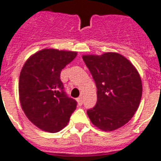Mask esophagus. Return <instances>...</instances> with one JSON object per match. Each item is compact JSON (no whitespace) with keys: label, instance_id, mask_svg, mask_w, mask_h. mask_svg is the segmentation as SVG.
I'll use <instances>...</instances> for the list:
<instances>
[{"label":"esophagus","instance_id":"1","mask_svg":"<svg viewBox=\"0 0 161 161\" xmlns=\"http://www.w3.org/2000/svg\"><path fill=\"white\" fill-rule=\"evenodd\" d=\"M77 103H78V105H81L83 104V99H82V97H79V98H77Z\"/></svg>","mask_w":161,"mask_h":161}]
</instances>
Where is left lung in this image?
Masks as SVG:
<instances>
[{
    "label": "left lung",
    "mask_w": 161,
    "mask_h": 161,
    "mask_svg": "<svg viewBox=\"0 0 161 161\" xmlns=\"http://www.w3.org/2000/svg\"><path fill=\"white\" fill-rule=\"evenodd\" d=\"M82 58L97 86V103L87 111L92 124L103 131L119 129L133 118L140 105L142 84L137 69L116 52L84 55Z\"/></svg>",
    "instance_id": "left-lung-1"
}]
</instances>
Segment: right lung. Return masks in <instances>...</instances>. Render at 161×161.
<instances>
[{"label":"right lung","mask_w":161,"mask_h":161,"mask_svg":"<svg viewBox=\"0 0 161 161\" xmlns=\"http://www.w3.org/2000/svg\"><path fill=\"white\" fill-rule=\"evenodd\" d=\"M75 51L43 49L31 56L21 69L19 96L25 116L40 130L56 133L69 122L77 102L69 98L60 79Z\"/></svg>","instance_id":"right-lung-1"}]
</instances>
